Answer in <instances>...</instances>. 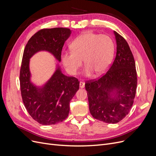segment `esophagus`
Wrapping results in <instances>:
<instances>
[{
	"mask_svg": "<svg viewBox=\"0 0 156 156\" xmlns=\"http://www.w3.org/2000/svg\"><path fill=\"white\" fill-rule=\"evenodd\" d=\"M79 87L81 88H83L84 87V83L83 81H80L79 83Z\"/></svg>",
	"mask_w": 156,
	"mask_h": 156,
	"instance_id": "1",
	"label": "esophagus"
}]
</instances>
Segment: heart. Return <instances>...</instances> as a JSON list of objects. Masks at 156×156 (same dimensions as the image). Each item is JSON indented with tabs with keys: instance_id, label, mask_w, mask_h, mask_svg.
Instances as JSON below:
<instances>
[{
	"instance_id": "1",
	"label": "heart",
	"mask_w": 156,
	"mask_h": 156,
	"mask_svg": "<svg viewBox=\"0 0 156 156\" xmlns=\"http://www.w3.org/2000/svg\"><path fill=\"white\" fill-rule=\"evenodd\" d=\"M71 51H65L61 59L66 71L75 75L82 66V60L86 68L84 73L90 76L104 74L115 53V43L111 37L88 32L77 36L70 45Z\"/></svg>"
}]
</instances>
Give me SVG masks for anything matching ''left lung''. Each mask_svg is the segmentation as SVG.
<instances>
[{
  "mask_svg": "<svg viewBox=\"0 0 156 156\" xmlns=\"http://www.w3.org/2000/svg\"><path fill=\"white\" fill-rule=\"evenodd\" d=\"M114 33L116 54L112 64L101 77L85 83L92 116L108 124H116L128 115L137 84L135 62L129 46L119 33Z\"/></svg>",
  "mask_w": 156,
  "mask_h": 156,
  "instance_id": "8db88e82",
  "label": "left lung"
}]
</instances>
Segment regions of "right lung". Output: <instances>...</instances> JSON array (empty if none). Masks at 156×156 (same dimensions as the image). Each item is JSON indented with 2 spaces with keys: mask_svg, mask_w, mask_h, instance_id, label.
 Returning <instances> with one entry per match:
<instances>
[{
  "mask_svg": "<svg viewBox=\"0 0 156 156\" xmlns=\"http://www.w3.org/2000/svg\"><path fill=\"white\" fill-rule=\"evenodd\" d=\"M70 34L68 28L40 30L28 41L23 52L20 73L23 102L32 119L42 125L56 124L66 119L79 81L74 77L66 76L58 68L43 88H37L30 81L29 59L36 52L45 50L60 62L64 42Z\"/></svg>",
  "mask_w": 156,
  "mask_h": 156,
  "instance_id": "add662e5",
  "label": "right lung"
}]
</instances>
